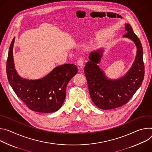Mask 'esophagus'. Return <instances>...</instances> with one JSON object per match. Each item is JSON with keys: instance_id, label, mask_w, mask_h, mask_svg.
Masks as SVG:
<instances>
[{"instance_id": "obj_1", "label": "esophagus", "mask_w": 152, "mask_h": 152, "mask_svg": "<svg viewBox=\"0 0 152 152\" xmlns=\"http://www.w3.org/2000/svg\"><path fill=\"white\" fill-rule=\"evenodd\" d=\"M77 64L78 66L82 67L84 64V59L83 58H80L78 59V60L77 61Z\"/></svg>"}]
</instances>
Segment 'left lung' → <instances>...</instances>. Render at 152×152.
<instances>
[{
	"label": "left lung",
	"mask_w": 152,
	"mask_h": 152,
	"mask_svg": "<svg viewBox=\"0 0 152 152\" xmlns=\"http://www.w3.org/2000/svg\"><path fill=\"white\" fill-rule=\"evenodd\" d=\"M125 30L127 32L123 37L132 40L137 48L135 59L125 75L113 80L105 75L97 65L103 56V49H98L89 54L90 61L86 63L84 69L91 98L101 109H112L126 104L140 87L144 79V64L141 43L129 23L125 24Z\"/></svg>",
	"instance_id": "8db88e82"
}]
</instances>
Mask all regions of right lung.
<instances>
[{
    "mask_svg": "<svg viewBox=\"0 0 152 152\" xmlns=\"http://www.w3.org/2000/svg\"><path fill=\"white\" fill-rule=\"evenodd\" d=\"M10 45L7 62L8 80L13 91L27 107L35 112L52 113L61 107L66 95V86L77 74V67L72 64L57 66L47 75L39 80H28L16 72L13 60V45Z\"/></svg>",
    "mask_w": 152,
    "mask_h": 152,
    "instance_id": "obj_1",
    "label": "right lung"
}]
</instances>
